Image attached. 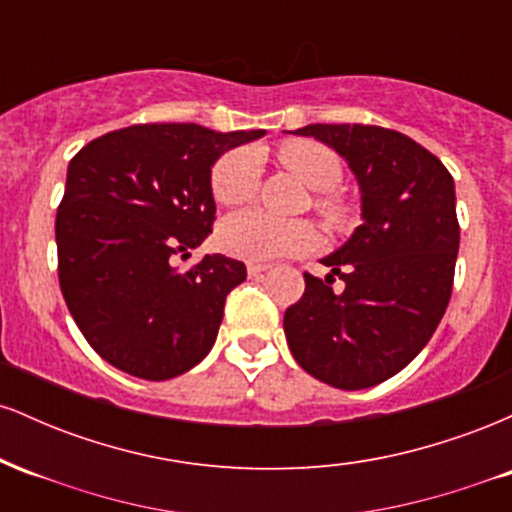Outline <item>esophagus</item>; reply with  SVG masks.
Here are the masks:
<instances>
[{"instance_id": "34e87169", "label": "esophagus", "mask_w": 512, "mask_h": 512, "mask_svg": "<svg viewBox=\"0 0 512 512\" xmlns=\"http://www.w3.org/2000/svg\"><path fill=\"white\" fill-rule=\"evenodd\" d=\"M269 269V264L264 262H248V274L250 276H262Z\"/></svg>"}]
</instances>
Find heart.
<instances>
[{"label":"heart","mask_w":512,"mask_h":512,"mask_svg":"<svg viewBox=\"0 0 512 512\" xmlns=\"http://www.w3.org/2000/svg\"><path fill=\"white\" fill-rule=\"evenodd\" d=\"M279 158L310 190L325 192L317 197V211L327 221H342L346 207L332 190L342 182V161L330 146L293 139L279 146ZM260 182V158L250 149H233L223 154L211 170V192L219 204L236 207L255 195ZM315 228L308 221H286L264 214L262 209H243L228 216L219 228L221 248L233 257L250 262H267L276 257L298 255L315 245Z\"/></svg>","instance_id":"obj_1"}]
</instances>
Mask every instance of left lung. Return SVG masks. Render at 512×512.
<instances>
[{"label": "left lung", "mask_w": 512, "mask_h": 512, "mask_svg": "<svg viewBox=\"0 0 512 512\" xmlns=\"http://www.w3.org/2000/svg\"><path fill=\"white\" fill-rule=\"evenodd\" d=\"M298 137L327 144L349 163L363 223L305 274V293L284 315L286 342L305 373L339 390H366L419 356L450 303L460 223L455 182L431 151L375 125H308ZM345 281L331 289L333 276Z\"/></svg>", "instance_id": "1"}]
</instances>
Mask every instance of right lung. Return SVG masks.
Segmentation results:
<instances>
[{"mask_svg":"<svg viewBox=\"0 0 512 512\" xmlns=\"http://www.w3.org/2000/svg\"><path fill=\"white\" fill-rule=\"evenodd\" d=\"M260 137L264 129L134 125L93 139L69 161L55 221L60 289L110 366L170 380L211 351L245 264L204 255L180 272L173 262L190 257L214 226L211 166Z\"/></svg>","mask_w":512,"mask_h":512,"instance_id":"obj_1","label":"right lung"}]
</instances>
